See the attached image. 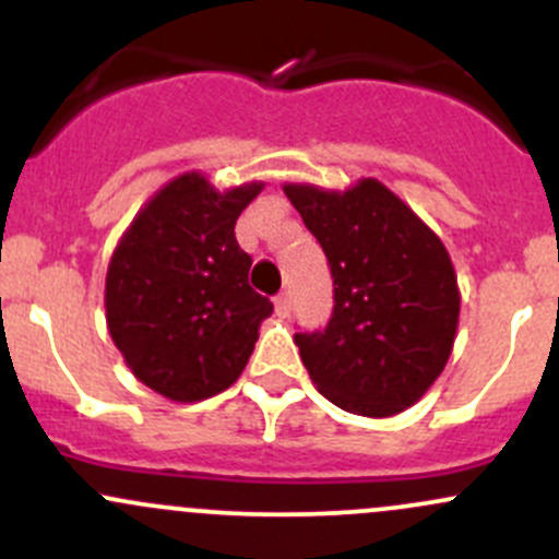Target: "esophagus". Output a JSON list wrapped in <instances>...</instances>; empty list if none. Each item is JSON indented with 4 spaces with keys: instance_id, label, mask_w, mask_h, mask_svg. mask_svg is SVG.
<instances>
[{
    "instance_id": "esophagus-1",
    "label": "esophagus",
    "mask_w": 559,
    "mask_h": 559,
    "mask_svg": "<svg viewBox=\"0 0 559 559\" xmlns=\"http://www.w3.org/2000/svg\"><path fill=\"white\" fill-rule=\"evenodd\" d=\"M275 311H278V316H289V311H292L289 292H281V295L275 297Z\"/></svg>"
}]
</instances>
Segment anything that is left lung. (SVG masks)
Instances as JSON below:
<instances>
[{
	"label": "left lung",
	"mask_w": 559,
	"mask_h": 559,
	"mask_svg": "<svg viewBox=\"0 0 559 559\" xmlns=\"http://www.w3.org/2000/svg\"><path fill=\"white\" fill-rule=\"evenodd\" d=\"M284 191L324 248L335 286L324 330L295 335L308 376L348 414L411 408L454 346L460 289L447 246L376 178L346 191Z\"/></svg>",
	"instance_id": "1"
}]
</instances>
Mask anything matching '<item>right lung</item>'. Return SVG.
Here are the masks:
<instances>
[{
	"label": "right lung",
	"mask_w": 559,
	"mask_h": 559,
	"mask_svg": "<svg viewBox=\"0 0 559 559\" xmlns=\"http://www.w3.org/2000/svg\"><path fill=\"white\" fill-rule=\"evenodd\" d=\"M264 183L216 191L183 173L156 191L112 251L107 330L134 379L175 403L213 397L243 373L273 302L251 289L235 222Z\"/></svg>",
	"instance_id": "obj_1"
}]
</instances>
